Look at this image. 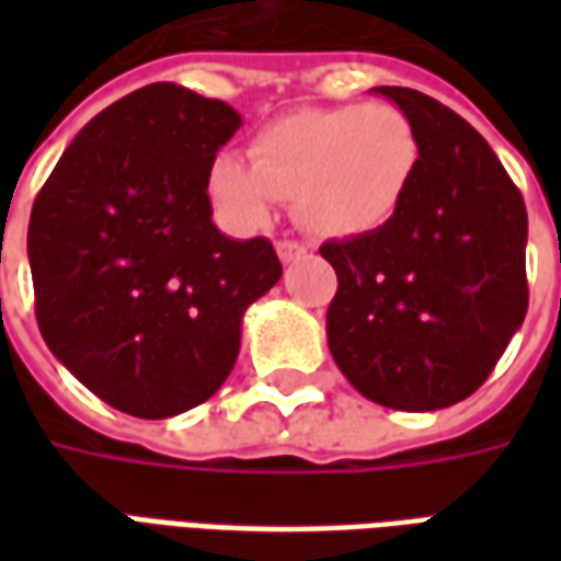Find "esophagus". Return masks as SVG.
Listing matches in <instances>:
<instances>
[{"mask_svg": "<svg viewBox=\"0 0 561 561\" xmlns=\"http://www.w3.org/2000/svg\"><path fill=\"white\" fill-rule=\"evenodd\" d=\"M276 252H279L282 264H294V261H300L312 252V245L309 243H297V240H279L276 243Z\"/></svg>", "mask_w": 561, "mask_h": 561, "instance_id": "1", "label": "esophagus"}]
</instances>
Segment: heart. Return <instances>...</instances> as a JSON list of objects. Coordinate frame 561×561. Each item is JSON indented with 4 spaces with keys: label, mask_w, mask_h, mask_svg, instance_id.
Returning a JSON list of instances; mask_svg holds the SVG:
<instances>
[{
    "label": "heart",
    "mask_w": 561,
    "mask_h": 561,
    "mask_svg": "<svg viewBox=\"0 0 561 561\" xmlns=\"http://www.w3.org/2000/svg\"><path fill=\"white\" fill-rule=\"evenodd\" d=\"M249 159L221 152L209 164L213 207L233 228H257L279 197L324 237H357L388 225L412 192L421 138L393 104L309 107L255 135Z\"/></svg>",
    "instance_id": "heart-1"
}]
</instances>
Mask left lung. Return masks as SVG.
Masks as SVG:
<instances>
[{"instance_id": "1", "label": "left lung", "mask_w": 561, "mask_h": 561, "mask_svg": "<svg viewBox=\"0 0 561 561\" xmlns=\"http://www.w3.org/2000/svg\"><path fill=\"white\" fill-rule=\"evenodd\" d=\"M373 92L412 119L421 168L388 225L321 245L340 279L328 345L366 400L435 412L481 388L526 318L529 219L462 116L405 87Z\"/></svg>"}]
</instances>
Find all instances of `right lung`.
Returning <instances> with one entry per match:
<instances>
[{
	"instance_id": "1",
	"label": "right lung",
	"mask_w": 561,
	"mask_h": 561,
	"mask_svg": "<svg viewBox=\"0 0 561 561\" xmlns=\"http://www.w3.org/2000/svg\"><path fill=\"white\" fill-rule=\"evenodd\" d=\"M240 126L231 104L149 83L80 128L32 204L38 330L119 412L161 421L207 402L245 309L279 282L270 240L213 225L209 164Z\"/></svg>"
}]
</instances>
